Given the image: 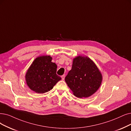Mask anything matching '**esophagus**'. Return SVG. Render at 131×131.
Returning <instances> with one entry per match:
<instances>
[{
  "mask_svg": "<svg viewBox=\"0 0 131 131\" xmlns=\"http://www.w3.org/2000/svg\"><path fill=\"white\" fill-rule=\"evenodd\" d=\"M61 78H62V80H64V78H65V75H63L61 76Z\"/></svg>",
  "mask_w": 131,
  "mask_h": 131,
  "instance_id": "1",
  "label": "esophagus"
}]
</instances>
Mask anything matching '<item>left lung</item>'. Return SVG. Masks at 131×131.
Instances as JSON below:
<instances>
[{
	"label": "left lung",
	"instance_id": "left-lung-1",
	"mask_svg": "<svg viewBox=\"0 0 131 131\" xmlns=\"http://www.w3.org/2000/svg\"><path fill=\"white\" fill-rule=\"evenodd\" d=\"M65 81L76 97L87 98L100 87L102 75L90 58L78 56L73 60L72 68L66 76Z\"/></svg>",
	"mask_w": 131,
	"mask_h": 131
}]
</instances>
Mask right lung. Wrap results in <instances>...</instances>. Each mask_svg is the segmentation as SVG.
<instances>
[{
	"label": "right lung",
	"mask_w": 131,
	"mask_h": 131,
	"mask_svg": "<svg viewBox=\"0 0 131 131\" xmlns=\"http://www.w3.org/2000/svg\"><path fill=\"white\" fill-rule=\"evenodd\" d=\"M50 56L36 57L28 69L26 81L30 90L38 93L48 92L61 80L56 74L57 65Z\"/></svg>",
	"instance_id": "1"
}]
</instances>
